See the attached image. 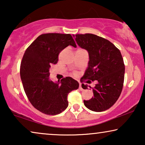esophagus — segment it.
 <instances>
[{
  "instance_id": "1",
  "label": "esophagus",
  "mask_w": 145,
  "mask_h": 145,
  "mask_svg": "<svg viewBox=\"0 0 145 145\" xmlns=\"http://www.w3.org/2000/svg\"><path fill=\"white\" fill-rule=\"evenodd\" d=\"M79 89H80V90H84V89L82 88V84H81L80 82H79Z\"/></svg>"
}]
</instances>
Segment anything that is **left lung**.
<instances>
[{
    "label": "left lung",
    "mask_w": 145,
    "mask_h": 145,
    "mask_svg": "<svg viewBox=\"0 0 145 145\" xmlns=\"http://www.w3.org/2000/svg\"><path fill=\"white\" fill-rule=\"evenodd\" d=\"M75 41L89 55L82 78L88 80L86 82L97 81L92 89L94 97L84 100V106L96 112L108 110L118 100L123 85L125 65L120 51L108 39L92 33L76 34ZM87 86L82 84V88Z\"/></svg>",
    "instance_id": "8db88e82"
}]
</instances>
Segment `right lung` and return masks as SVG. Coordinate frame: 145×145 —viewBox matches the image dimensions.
I'll return each instance as SVG.
<instances>
[{"mask_svg": "<svg viewBox=\"0 0 145 145\" xmlns=\"http://www.w3.org/2000/svg\"><path fill=\"white\" fill-rule=\"evenodd\" d=\"M69 45L76 47L71 34L45 33L27 47L20 65V77L25 94L31 105L39 112L50 116L61 114L68 107L67 96L78 88L71 77L58 82L49 79L51 64H57L58 55Z\"/></svg>", "mask_w": 145, "mask_h": 145, "instance_id": "add662e5", "label": "right lung"}]
</instances>
